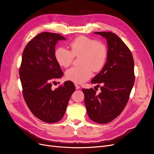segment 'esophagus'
Here are the masks:
<instances>
[{
  "label": "esophagus",
  "instance_id": "esophagus-1",
  "mask_svg": "<svg viewBox=\"0 0 154 154\" xmlns=\"http://www.w3.org/2000/svg\"><path fill=\"white\" fill-rule=\"evenodd\" d=\"M75 87H76V89H79V88H80V86H79V85H75Z\"/></svg>",
  "mask_w": 154,
  "mask_h": 154
}]
</instances>
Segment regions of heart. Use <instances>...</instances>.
Returning <instances> with one entry per match:
<instances>
[{"instance_id":"b5f03b06","label":"heart","mask_w":154,"mask_h":154,"mask_svg":"<svg viewBox=\"0 0 154 154\" xmlns=\"http://www.w3.org/2000/svg\"><path fill=\"white\" fill-rule=\"evenodd\" d=\"M71 51L60 47L56 49L54 57L60 66L68 67L74 57H80L78 67H72L66 72L65 77L68 81L81 84L103 68L106 58L107 49L105 44L89 37L80 36L70 43Z\"/></svg>"}]
</instances>
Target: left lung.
<instances>
[{
  "instance_id": "obj_1",
  "label": "left lung",
  "mask_w": 154,
  "mask_h": 154,
  "mask_svg": "<svg viewBox=\"0 0 154 154\" xmlns=\"http://www.w3.org/2000/svg\"><path fill=\"white\" fill-rule=\"evenodd\" d=\"M106 38V62L91 80L100 87L96 95L93 88H82L87 114L100 124L108 123L122 113L134 84V62L131 51L118 36L112 32H94ZM101 84V86H100Z\"/></svg>"
}]
</instances>
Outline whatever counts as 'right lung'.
Instances as JSON below:
<instances>
[{"label": "right lung", "mask_w": 154, "mask_h": 154, "mask_svg": "<svg viewBox=\"0 0 154 154\" xmlns=\"http://www.w3.org/2000/svg\"><path fill=\"white\" fill-rule=\"evenodd\" d=\"M66 40L60 34L43 32L32 38L23 51L19 69L26 103L35 116L45 123L59 122L76 88L72 82L53 90L52 82L63 76L54 57L55 45Z\"/></svg>", "instance_id": "right-lung-1"}]
</instances>
